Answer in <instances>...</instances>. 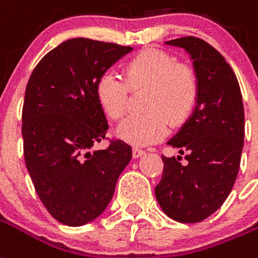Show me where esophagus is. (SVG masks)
<instances>
[{
  "label": "esophagus",
  "instance_id": "esophagus-1",
  "mask_svg": "<svg viewBox=\"0 0 258 258\" xmlns=\"http://www.w3.org/2000/svg\"><path fill=\"white\" fill-rule=\"evenodd\" d=\"M132 153H133V157H135V159H139V157H141L143 155H145V151H144V149H140V148H133Z\"/></svg>",
  "mask_w": 258,
  "mask_h": 258
}]
</instances>
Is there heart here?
<instances>
[{
	"label": "heart",
	"mask_w": 258,
	"mask_h": 258,
	"mask_svg": "<svg viewBox=\"0 0 258 258\" xmlns=\"http://www.w3.org/2000/svg\"><path fill=\"white\" fill-rule=\"evenodd\" d=\"M97 99L109 118H122L129 105V91L144 90L140 101L143 113L132 114L119 123L117 135L133 145L156 143L171 126H180L192 114L199 98V81L192 67L175 63L159 49H144L123 66V79L103 74L97 83Z\"/></svg>",
	"instance_id": "b5f03b06"
}]
</instances>
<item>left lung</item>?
Here are the masks:
<instances>
[{
    "mask_svg": "<svg viewBox=\"0 0 258 258\" xmlns=\"http://www.w3.org/2000/svg\"><path fill=\"white\" fill-rule=\"evenodd\" d=\"M194 60L199 98L192 115L168 144L185 155L165 157L155 194L169 218L197 223L218 210L237 179L245 135L238 81L230 64L213 45L194 36L169 40Z\"/></svg>",
    "mask_w": 258,
    "mask_h": 258,
    "instance_id": "8db88e82",
    "label": "left lung"
}]
</instances>
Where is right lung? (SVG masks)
<instances>
[{
  "label": "right lung",
  "instance_id": "1",
  "mask_svg": "<svg viewBox=\"0 0 258 258\" xmlns=\"http://www.w3.org/2000/svg\"><path fill=\"white\" fill-rule=\"evenodd\" d=\"M133 48L90 39H70L45 55L31 74L23 105L24 159L40 201L53 218L82 226L105 211L132 159V148L106 137L97 83Z\"/></svg>",
  "mask_w": 258,
  "mask_h": 258
}]
</instances>
